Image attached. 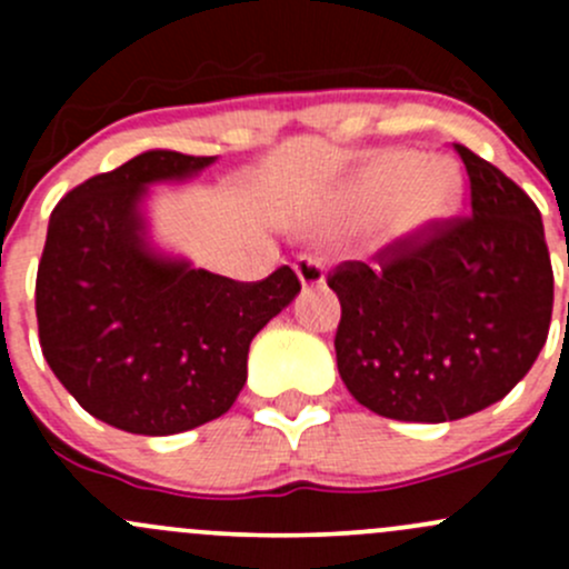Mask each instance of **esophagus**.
Wrapping results in <instances>:
<instances>
[{
  "label": "esophagus",
  "mask_w": 569,
  "mask_h": 569,
  "mask_svg": "<svg viewBox=\"0 0 569 569\" xmlns=\"http://www.w3.org/2000/svg\"><path fill=\"white\" fill-rule=\"evenodd\" d=\"M295 272L306 289H311V286H321L325 283V272H327L325 258H321L319 252H302V256H297L295 261Z\"/></svg>",
  "instance_id": "34e87169"
}]
</instances>
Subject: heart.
Masks as SVG:
<instances>
[{
    "label": "heart",
    "instance_id": "heart-1",
    "mask_svg": "<svg viewBox=\"0 0 569 569\" xmlns=\"http://www.w3.org/2000/svg\"><path fill=\"white\" fill-rule=\"evenodd\" d=\"M363 189L377 203L396 200L399 220L407 228L446 214L460 189V170L451 159H421L416 151H386L369 162Z\"/></svg>",
    "mask_w": 569,
    "mask_h": 569
}]
</instances>
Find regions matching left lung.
Here are the masks:
<instances>
[{
	"label": "left lung",
	"mask_w": 569,
	"mask_h": 569,
	"mask_svg": "<svg viewBox=\"0 0 569 569\" xmlns=\"http://www.w3.org/2000/svg\"><path fill=\"white\" fill-rule=\"evenodd\" d=\"M470 214L432 220L327 274L341 302L347 391L396 421L443 423L503 399L545 347L553 269L539 209L512 178L455 146Z\"/></svg>",
	"instance_id": "left-lung-1"
}]
</instances>
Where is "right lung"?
<instances>
[{
	"label": "right lung",
	"instance_id": "add662e5",
	"mask_svg": "<svg viewBox=\"0 0 569 569\" xmlns=\"http://www.w3.org/2000/svg\"><path fill=\"white\" fill-rule=\"evenodd\" d=\"M211 162L146 151L73 187L51 211L36 280L40 349L66 391L123 432L162 438L231 410L250 341L300 291L291 267L242 283L146 242L148 183Z\"/></svg>",
	"mask_w": 569,
	"mask_h": 569
}]
</instances>
